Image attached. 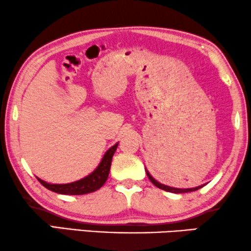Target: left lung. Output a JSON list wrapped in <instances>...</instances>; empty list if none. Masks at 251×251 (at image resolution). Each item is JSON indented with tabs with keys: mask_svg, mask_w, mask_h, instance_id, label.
I'll return each mask as SVG.
<instances>
[{
	"mask_svg": "<svg viewBox=\"0 0 251 251\" xmlns=\"http://www.w3.org/2000/svg\"><path fill=\"white\" fill-rule=\"evenodd\" d=\"M147 175H148V177H149L150 181L152 182L153 184L157 186V188H159V189H161V190H165V191H167V192H173V193H186V192L197 191V190H199V189H201V188H202V186H203V185L197 186V188H193V189H175V188H171V186L164 185V184H161V183L157 182L156 179H154V178L152 177V176H151L148 172H147Z\"/></svg>",
	"mask_w": 251,
	"mask_h": 251,
	"instance_id": "8db88e82",
	"label": "left lung"
}]
</instances>
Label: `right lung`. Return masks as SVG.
I'll return each instance as SVG.
<instances>
[{
	"mask_svg": "<svg viewBox=\"0 0 251 251\" xmlns=\"http://www.w3.org/2000/svg\"><path fill=\"white\" fill-rule=\"evenodd\" d=\"M118 143H116L114 147H111L107 152H105L104 157L102 158L100 165L98 168L86 177H84L79 181L68 183V184H50L42 179L37 178L40 183L45 188L51 190V191L60 193V195H72V196H79V195H86V193H91L97 191L107 181L109 171H110L112 156H114L116 149H117Z\"/></svg>",
	"mask_w": 251,
	"mask_h": 251,
	"instance_id": "right-lung-1",
	"label": "right lung"
}]
</instances>
